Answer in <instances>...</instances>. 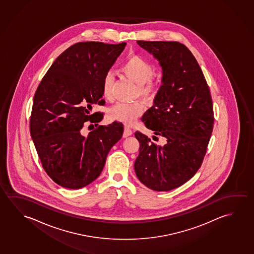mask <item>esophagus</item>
I'll return each instance as SVG.
<instances>
[{"label": "esophagus", "instance_id": "34e87169", "mask_svg": "<svg viewBox=\"0 0 254 254\" xmlns=\"http://www.w3.org/2000/svg\"><path fill=\"white\" fill-rule=\"evenodd\" d=\"M132 129H130L128 126H125V130H124V135H123V136H124V137H129L130 135H132Z\"/></svg>", "mask_w": 254, "mask_h": 254}]
</instances>
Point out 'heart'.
Here are the masks:
<instances>
[{
  "label": "heart",
  "mask_w": 254,
  "mask_h": 254,
  "mask_svg": "<svg viewBox=\"0 0 254 254\" xmlns=\"http://www.w3.org/2000/svg\"><path fill=\"white\" fill-rule=\"evenodd\" d=\"M122 71L137 84V94L145 101H153L157 93V80L153 77L154 69L151 63L140 56H132L125 61L122 66ZM113 77L107 73L102 80V94L106 99L112 98ZM144 110L139 101L117 102L109 108L108 117L110 120L121 122L131 125Z\"/></svg>",
  "instance_id": "obj_1"
}]
</instances>
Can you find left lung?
Segmentation results:
<instances>
[{"mask_svg": "<svg viewBox=\"0 0 254 254\" xmlns=\"http://www.w3.org/2000/svg\"><path fill=\"white\" fill-rule=\"evenodd\" d=\"M162 68V85L141 118L147 129L165 137L157 145L136 131L139 154L134 169L139 181L156 191L176 189L200 168L213 131L209 87L193 55L177 41H137Z\"/></svg>", "mask_w": 254, "mask_h": 254, "instance_id": "8db88e82", "label": "left lung"}]
</instances>
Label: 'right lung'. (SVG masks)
Returning a JSON list of instances; mask_svg holds the SVG:
<instances>
[{"label":"right lung","mask_w":254,"mask_h":254,"mask_svg":"<svg viewBox=\"0 0 254 254\" xmlns=\"http://www.w3.org/2000/svg\"><path fill=\"white\" fill-rule=\"evenodd\" d=\"M126 43L78 42L62 53L46 73L33 98L30 131L45 171L68 189L88 186L101 175L110 149L121 139L124 126L100 125L85 137V122L98 123L103 114L91 115L103 103L102 80Z\"/></svg>","instance_id":"1"}]
</instances>
